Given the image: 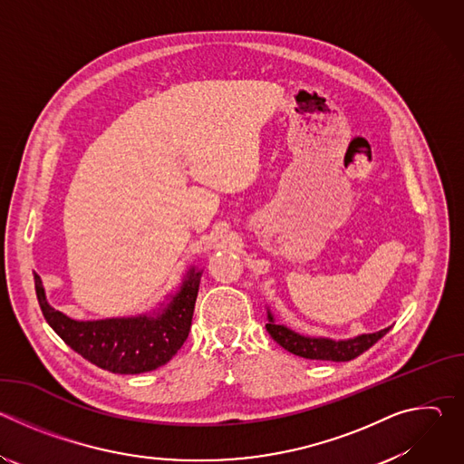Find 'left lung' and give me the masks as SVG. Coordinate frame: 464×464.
I'll use <instances>...</instances> for the list:
<instances>
[{
    "mask_svg": "<svg viewBox=\"0 0 464 464\" xmlns=\"http://www.w3.org/2000/svg\"><path fill=\"white\" fill-rule=\"evenodd\" d=\"M268 323H266V330L270 333V336L288 353L306 358V360H330V362H349L354 360L356 356H360L362 353H365L367 349H371L380 338H383L389 328L380 330V333H372V334H363L358 336L354 340H347V342H334V340H324V338H304L299 336L295 333H292L290 328L283 326V324H276L272 314H268Z\"/></svg>",
    "mask_w": 464,
    "mask_h": 464,
    "instance_id": "1",
    "label": "left lung"
}]
</instances>
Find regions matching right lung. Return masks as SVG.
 Instances as JSON below:
<instances>
[{
    "mask_svg": "<svg viewBox=\"0 0 464 464\" xmlns=\"http://www.w3.org/2000/svg\"><path fill=\"white\" fill-rule=\"evenodd\" d=\"M202 272L190 270L181 290L158 315L75 321L54 310L34 274L42 314L54 333L97 367L115 374H140L165 365L185 343Z\"/></svg>",
    "mask_w": 464,
    "mask_h": 464,
    "instance_id": "add662e5",
    "label": "right lung"
}]
</instances>
